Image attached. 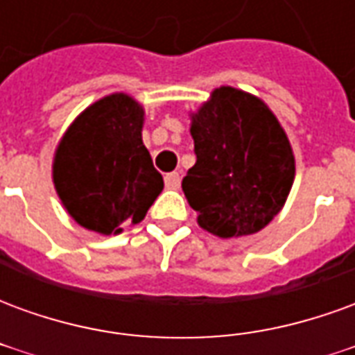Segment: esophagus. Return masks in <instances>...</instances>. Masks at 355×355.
<instances>
[{
    "label": "esophagus",
    "instance_id": "esophagus-1",
    "mask_svg": "<svg viewBox=\"0 0 355 355\" xmlns=\"http://www.w3.org/2000/svg\"><path fill=\"white\" fill-rule=\"evenodd\" d=\"M165 186H167L169 190H177L178 186H180V175H178V173H169V175H165Z\"/></svg>",
    "mask_w": 355,
    "mask_h": 355
}]
</instances>
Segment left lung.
I'll use <instances>...</instances> for the list:
<instances>
[{
	"label": "left lung",
	"instance_id": "left-lung-1",
	"mask_svg": "<svg viewBox=\"0 0 355 355\" xmlns=\"http://www.w3.org/2000/svg\"><path fill=\"white\" fill-rule=\"evenodd\" d=\"M196 165L182 190L198 223L218 238L262 230L289 196L295 157L279 121L257 96L213 91L192 116Z\"/></svg>",
	"mask_w": 355,
	"mask_h": 355
}]
</instances>
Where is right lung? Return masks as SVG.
<instances>
[{
  "label": "right lung",
  "mask_w": 355,
  "mask_h": 355,
  "mask_svg": "<svg viewBox=\"0 0 355 355\" xmlns=\"http://www.w3.org/2000/svg\"><path fill=\"white\" fill-rule=\"evenodd\" d=\"M142 106L123 93L89 106L66 131L53 163L58 198L78 224L119 234L139 224L163 190L142 144Z\"/></svg>",
  "instance_id": "1"
}]
</instances>
